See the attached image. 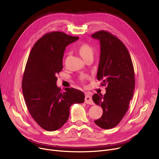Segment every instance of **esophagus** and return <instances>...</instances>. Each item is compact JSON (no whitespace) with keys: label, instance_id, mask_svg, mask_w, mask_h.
<instances>
[{"label":"esophagus","instance_id":"esophagus-1","mask_svg":"<svg viewBox=\"0 0 159 159\" xmlns=\"http://www.w3.org/2000/svg\"><path fill=\"white\" fill-rule=\"evenodd\" d=\"M85 102L88 104H94L93 100H92V97H91L88 94H86L85 96Z\"/></svg>","mask_w":159,"mask_h":159}]
</instances>
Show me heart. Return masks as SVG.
Wrapping results in <instances>:
<instances>
[{
  "mask_svg": "<svg viewBox=\"0 0 159 159\" xmlns=\"http://www.w3.org/2000/svg\"><path fill=\"white\" fill-rule=\"evenodd\" d=\"M79 52L80 56L83 58V59H86L89 57H93V49L89 44L84 43L81 44L79 48ZM86 76H83L81 79L83 80L86 79Z\"/></svg>",
  "mask_w": 159,
  "mask_h": 159,
  "instance_id": "1",
  "label": "heart"
}]
</instances>
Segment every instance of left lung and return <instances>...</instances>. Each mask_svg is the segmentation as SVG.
<instances>
[{"mask_svg": "<svg viewBox=\"0 0 159 159\" xmlns=\"http://www.w3.org/2000/svg\"><path fill=\"white\" fill-rule=\"evenodd\" d=\"M101 45L97 79L106 86V93H95L93 102L102 108L103 113L95 120L98 126L108 129L121 121L129 108L135 91V74L131 58L122 42L111 33L98 31L91 35Z\"/></svg>", "mask_w": 159, "mask_h": 159, "instance_id": "8db88e82", "label": "left lung"}]
</instances>
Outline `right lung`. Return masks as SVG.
<instances>
[{
  "mask_svg": "<svg viewBox=\"0 0 159 159\" xmlns=\"http://www.w3.org/2000/svg\"><path fill=\"white\" fill-rule=\"evenodd\" d=\"M61 31L46 33L32 48L23 75L22 88L28 111L47 131L61 128L68 120L73 104L82 103L84 94L75 88L57 86L56 75L63 68L66 47L78 40Z\"/></svg>",
  "mask_w": 159,
  "mask_h": 159,
  "instance_id": "obj_1",
  "label": "right lung"
}]
</instances>
